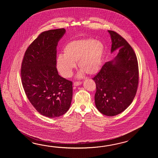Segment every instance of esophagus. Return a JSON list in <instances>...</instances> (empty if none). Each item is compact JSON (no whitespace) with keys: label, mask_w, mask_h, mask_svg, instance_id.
I'll return each mask as SVG.
<instances>
[{"label":"esophagus","mask_w":158,"mask_h":158,"mask_svg":"<svg viewBox=\"0 0 158 158\" xmlns=\"http://www.w3.org/2000/svg\"><path fill=\"white\" fill-rule=\"evenodd\" d=\"M81 84H82V82H80V81H79V82H74V86H77L80 85Z\"/></svg>","instance_id":"esophagus-1"}]
</instances>
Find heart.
Segmentation results:
<instances>
[{"mask_svg": "<svg viewBox=\"0 0 158 158\" xmlns=\"http://www.w3.org/2000/svg\"><path fill=\"white\" fill-rule=\"evenodd\" d=\"M104 46L99 40L85 38L73 40L67 44L64 55H60L56 60L57 71L65 78L71 77L77 62L78 68L88 75L97 74L101 68Z\"/></svg>", "mask_w": 158, "mask_h": 158, "instance_id": "b5f03b06", "label": "heart"}]
</instances>
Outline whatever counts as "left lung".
I'll return each instance as SVG.
<instances>
[{"mask_svg": "<svg viewBox=\"0 0 158 158\" xmlns=\"http://www.w3.org/2000/svg\"><path fill=\"white\" fill-rule=\"evenodd\" d=\"M108 31L112 40L111 52L117 50L118 52L92 79L96 84V107L102 114L114 116L124 111L133 101L137 91L139 70L131 46L116 32Z\"/></svg>", "mask_w": 158, "mask_h": 158, "instance_id": "1", "label": "left lung"}]
</instances>
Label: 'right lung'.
<instances>
[{
	"label": "right lung",
	"mask_w": 158,
	"mask_h": 158,
	"mask_svg": "<svg viewBox=\"0 0 158 158\" xmlns=\"http://www.w3.org/2000/svg\"><path fill=\"white\" fill-rule=\"evenodd\" d=\"M64 28L44 31L27 47L21 64L23 86L31 104L40 114L57 118L71 106L72 82L57 72L56 47Z\"/></svg>",
	"instance_id": "add662e5"
}]
</instances>
